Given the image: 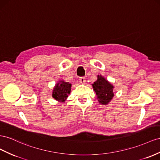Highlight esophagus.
Here are the masks:
<instances>
[{
    "label": "esophagus",
    "mask_w": 160,
    "mask_h": 160,
    "mask_svg": "<svg viewBox=\"0 0 160 160\" xmlns=\"http://www.w3.org/2000/svg\"><path fill=\"white\" fill-rule=\"evenodd\" d=\"M79 82H80L81 83H82V84H84V83H85V82H86L85 77H80V78H79Z\"/></svg>",
    "instance_id": "obj_1"
}]
</instances>
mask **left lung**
I'll use <instances>...</instances> for the list:
<instances>
[{"instance_id": "1", "label": "left lung", "mask_w": 160, "mask_h": 160, "mask_svg": "<svg viewBox=\"0 0 160 160\" xmlns=\"http://www.w3.org/2000/svg\"><path fill=\"white\" fill-rule=\"evenodd\" d=\"M93 90L96 92L99 102L103 105L108 103L114 96L113 85L106 81L102 76H98V80L94 82Z\"/></svg>"}]
</instances>
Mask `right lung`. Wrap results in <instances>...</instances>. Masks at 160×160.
<instances>
[{
    "label": "right lung",
    "mask_w": 160,
    "mask_h": 160,
    "mask_svg": "<svg viewBox=\"0 0 160 160\" xmlns=\"http://www.w3.org/2000/svg\"><path fill=\"white\" fill-rule=\"evenodd\" d=\"M71 84L62 81L56 85L52 92V97L56 100L64 102L71 92Z\"/></svg>",
    "instance_id": "add662e5"
}]
</instances>
